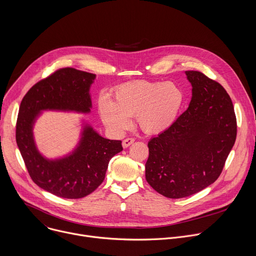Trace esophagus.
Masks as SVG:
<instances>
[{
	"instance_id": "34e87169",
	"label": "esophagus",
	"mask_w": 256,
	"mask_h": 256,
	"mask_svg": "<svg viewBox=\"0 0 256 256\" xmlns=\"http://www.w3.org/2000/svg\"><path fill=\"white\" fill-rule=\"evenodd\" d=\"M134 142V138H126L122 140V147L124 148H128V146H130L132 142Z\"/></svg>"
}]
</instances>
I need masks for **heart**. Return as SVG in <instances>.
Listing matches in <instances>:
<instances>
[{
    "label": "heart",
    "mask_w": 256,
    "mask_h": 256,
    "mask_svg": "<svg viewBox=\"0 0 256 256\" xmlns=\"http://www.w3.org/2000/svg\"><path fill=\"white\" fill-rule=\"evenodd\" d=\"M184 102V93L177 85L140 80L118 86L110 101L102 98L98 110L109 128L124 130L136 116L142 130L156 134L174 124Z\"/></svg>",
    "instance_id": "heart-1"
}]
</instances>
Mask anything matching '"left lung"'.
I'll return each instance as SVG.
<instances>
[{
    "mask_svg": "<svg viewBox=\"0 0 256 256\" xmlns=\"http://www.w3.org/2000/svg\"><path fill=\"white\" fill-rule=\"evenodd\" d=\"M192 86L188 108L148 142L146 179L160 194L181 198L208 188L222 173L237 136L232 100L202 72L186 70Z\"/></svg>",
    "mask_w": 256,
    "mask_h": 256,
    "instance_id": "left-lung-1",
    "label": "left lung"
}]
</instances>
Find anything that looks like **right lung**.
I'll return each instance as SVG.
<instances>
[{
	"label": "right lung",
	"mask_w": 256,
	"mask_h": 256,
	"mask_svg": "<svg viewBox=\"0 0 256 256\" xmlns=\"http://www.w3.org/2000/svg\"><path fill=\"white\" fill-rule=\"evenodd\" d=\"M95 77L72 68H60L33 85L20 104L16 142L27 171L35 184L60 198L75 200L93 192L103 182L109 161L122 151V140L105 138L88 124L78 147L64 158L48 160L36 149L32 128L40 112H89Z\"/></svg>",
	"instance_id": "add662e5"
}]
</instances>
